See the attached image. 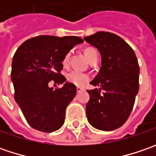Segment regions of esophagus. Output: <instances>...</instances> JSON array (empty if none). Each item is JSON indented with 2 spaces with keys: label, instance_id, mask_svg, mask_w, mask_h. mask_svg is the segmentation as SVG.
<instances>
[{
  "label": "esophagus",
  "instance_id": "1",
  "mask_svg": "<svg viewBox=\"0 0 156 156\" xmlns=\"http://www.w3.org/2000/svg\"><path fill=\"white\" fill-rule=\"evenodd\" d=\"M82 90H83V88H82V87H76V91H77V93H79V92H81Z\"/></svg>",
  "mask_w": 156,
  "mask_h": 156
}]
</instances>
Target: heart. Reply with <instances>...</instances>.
<instances>
[{"instance_id": "obj_1", "label": "heart", "mask_w": 156, "mask_h": 156, "mask_svg": "<svg viewBox=\"0 0 156 156\" xmlns=\"http://www.w3.org/2000/svg\"><path fill=\"white\" fill-rule=\"evenodd\" d=\"M84 55L87 57L89 62H91L94 60H97V57H98L97 51L93 48H85L84 49ZM70 55H71V53L69 52L66 54V55L63 58L62 63L64 66H68L69 59H70ZM67 80L69 83H72V84H74L75 86H78V87H82L89 81V76L86 74L78 72V71H71L67 76Z\"/></svg>"}]
</instances>
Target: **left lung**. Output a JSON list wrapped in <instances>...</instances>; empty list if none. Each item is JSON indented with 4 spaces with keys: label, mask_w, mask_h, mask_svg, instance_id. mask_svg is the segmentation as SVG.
Instances as JSON below:
<instances>
[{
    "label": "left lung",
    "mask_w": 156,
    "mask_h": 156,
    "mask_svg": "<svg viewBox=\"0 0 156 156\" xmlns=\"http://www.w3.org/2000/svg\"><path fill=\"white\" fill-rule=\"evenodd\" d=\"M84 40L101 55L99 73L90 82L100 88L87 90L90 96L86 105L87 121L100 130H115L128 120L138 94L137 58L132 48L115 34L97 32Z\"/></svg>",
    "instance_id": "left-lung-1"
}]
</instances>
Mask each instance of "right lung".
Here are the masks:
<instances>
[{
    "mask_svg": "<svg viewBox=\"0 0 156 156\" xmlns=\"http://www.w3.org/2000/svg\"><path fill=\"white\" fill-rule=\"evenodd\" d=\"M82 42L78 36L40 35L24 41L15 52L11 71L15 100L33 129L50 133L62 127L76 87L66 82L62 88L54 90L49 83L66 81L61 74L63 58Z\"/></svg>",
    "mask_w": 156,
    "mask_h": 156,
    "instance_id": "add662e5",
    "label": "right lung"
}]
</instances>
